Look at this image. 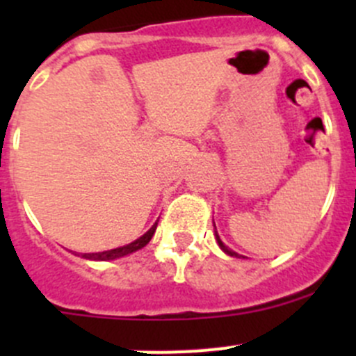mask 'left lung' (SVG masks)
Returning <instances> with one entry per match:
<instances>
[{
    "instance_id": "1",
    "label": "left lung",
    "mask_w": 356,
    "mask_h": 356,
    "mask_svg": "<svg viewBox=\"0 0 356 356\" xmlns=\"http://www.w3.org/2000/svg\"><path fill=\"white\" fill-rule=\"evenodd\" d=\"M215 225V224H213ZM215 239H217V243H218V246H220V250L224 251V253H227L229 257H236V258H246V257H243V254H239V253H236V251H232L231 248H227L224 245V243H222V239L218 238V234H217V231H215Z\"/></svg>"
}]
</instances>
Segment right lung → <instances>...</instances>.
<instances>
[{
	"label": "right lung",
	"instance_id": "obj_1",
	"mask_svg": "<svg viewBox=\"0 0 356 356\" xmlns=\"http://www.w3.org/2000/svg\"><path fill=\"white\" fill-rule=\"evenodd\" d=\"M156 225H158V220L152 225V227H149V231H146L141 238L129 243V245L113 248V250H108V251H99V253H81V257L86 258V260H95V261H108V260H117V258H122V257H127V254L141 250V248H145L149 241H152L153 234H155L156 231Z\"/></svg>",
	"mask_w": 356,
	"mask_h": 356
}]
</instances>
